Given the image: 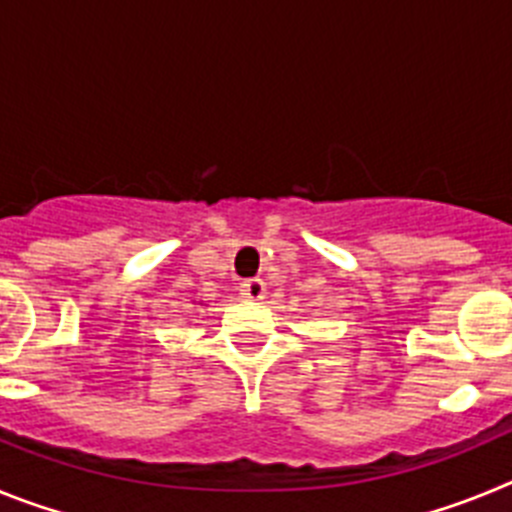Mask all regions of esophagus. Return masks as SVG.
<instances>
[{
    "instance_id": "obj_1",
    "label": "esophagus",
    "mask_w": 512,
    "mask_h": 512,
    "mask_svg": "<svg viewBox=\"0 0 512 512\" xmlns=\"http://www.w3.org/2000/svg\"><path fill=\"white\" fill-rule=\"evenodd\" d=\"M241 295L248 297V300H264V295H266L264 279H259V277L243 279V282H241Z\"/></svg>"
}]
</instances>
